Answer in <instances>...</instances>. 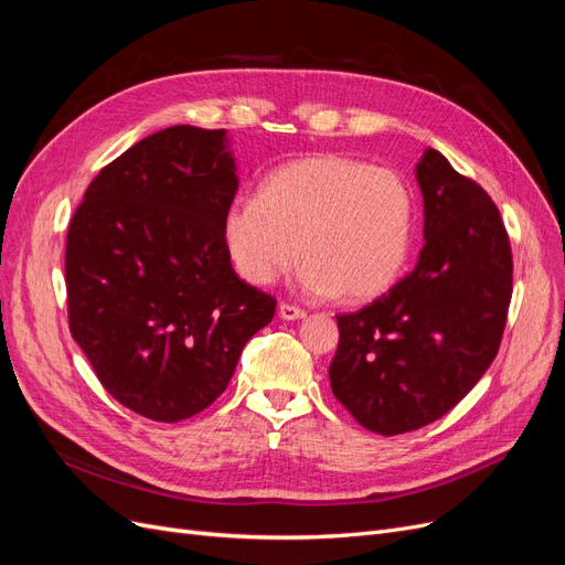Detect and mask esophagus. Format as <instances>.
I'll return each mask as SVG.
<instances>
[{"label":"esophagus","mask_w":565,"mask_h":565,"mask_svg":"<svg viewBox=\"0 0 565 565\" xmlns=\"http://www.w3.org/2000/svg\"><path fill=\"white\" fill-rule=\"evenodd\" d=\"M278 316L282 320H301V318H306V313L301 309H297V306H289V303H280L278 306Z\"/></svg>","instance_id":"1"}]
</instances>
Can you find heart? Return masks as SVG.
Instances as JSON below:
<instances>
[{
    "label": "heart",
    "instance_id": "heart-1",
    "mask_svg": "<svg viewBox=\"0 0 565 565\" xmlns=\"http://www.w3.org/2000/svg\"><path fill=\"white\" fill-rule=\"evenodd\" d=\"M415 237V193L393 169L339 152L287 162L262 183L259 198L235 200L224 243L235 270L270 285L306 262L297 282L313 299L363 303L382 297L403 273Z\"/></svg>",
    "mask_w": 565,
    "mask_h": 565
}]
</instances>
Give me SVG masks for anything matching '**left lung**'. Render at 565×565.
Masks as SVG:
<instances>
[{
  "mask_svg": "<svg viewBox=\"0 0 565 565\" xmlns=\"http://www.w3.org/2000/svg\"><path fill=\"white\" fill-rule=\"evenodd\" d=\"M424 247L415 270L363 311L337 316V401L384 436L452 409L498 355L511 301V247L498 207L438 150L415 167Z\"/></svg>",
  "mask_w": 565,
  "mask_h": 565,
  "instance_id": "8db88e82",
  "label": "left lung"
}]
</instances>
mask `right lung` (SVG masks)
Listing matches in <instances>:
<instances>
[{
	"mask_svg": "<svg viewBox=\"0 0 565 565\" xmlns=\"http://www.w3.org/2000/svg\"><path fill=\"white\" fill-rule=\"evenodd\" d=\"M235 191L228 131L179 125L100 169L71 221L73 339L136 415L169 424L212 405L276 313L231 266L224 216Z\"/></svg>",
	"mask_w": 565,
	"mask_h": 565,
	"instance_id": "1",
	"label": "right lung"
}]
</instances>
